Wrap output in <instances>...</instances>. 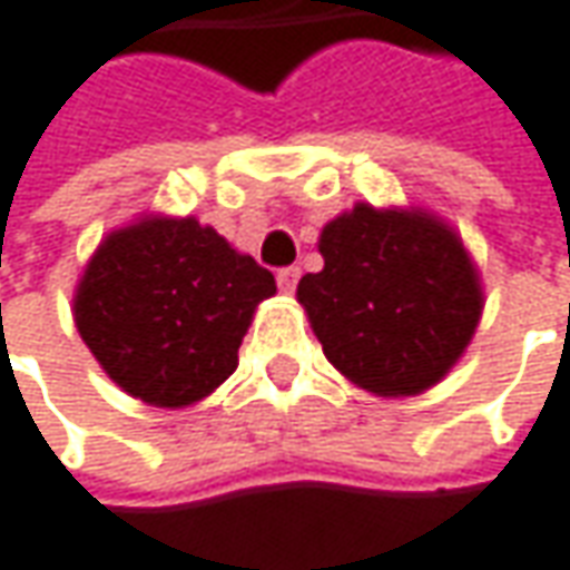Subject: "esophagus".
<instances>
[{"instance_id":"1","label":"esophagus","mask_w":570,"mask_h":570,"mask_svg":"<svg viewBox=\"0 0 570 570\" xmlns=\"http://www.w3.org/2000/svg\"><path fill=\"white\" fill-rule=\"evenodd\" d=\"M299 284V267H284V271H277V286L284 289V293H293Z\"/></svg>"}]
</instances>
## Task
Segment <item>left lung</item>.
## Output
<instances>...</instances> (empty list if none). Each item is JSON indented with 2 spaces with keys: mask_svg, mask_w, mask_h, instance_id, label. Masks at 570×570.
I'll list each match as a JSON object with an SVG mask.
<instances>
[{
  "mask_svg": "<svg viewBox=\"0 0 570 570\" xmlns=\"http://www.w3.org/2000/svg\"><path fill=\"white\" fill-rule=\"evenodd\" d=\"M296 299L334 370L373 395L436 385L482 318V281L462 238L431 213L357 204L332 219Z\"/></svg>",
  "mask_w": 570,
  "mask_h": 570,
  "instance_id": "8db88e82",
  "label": "left lung"
}]
</instances>
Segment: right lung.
Here are the masks:
<instances>
[{
  "instance_id": "right-lung-1",
  "label": "right lung",
  "mask_w": 570,
  "mask_h": 570,
  "mask_svg": "<svg viewBox=\"0 0 570 570\" xmlns=\"http://www.w3.org/2000/svg\"><path fill=\"white\" fill-rule=\"evenodd\" d=\"M274 274L194 216H142L98 245L72 315L101 370L156 409L207 399L238 366V344Z\"/></svg>"
}]
</instances>
